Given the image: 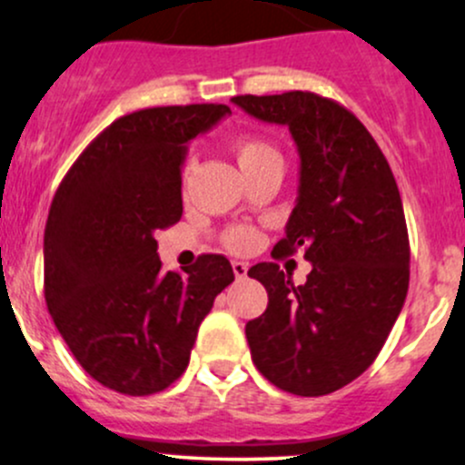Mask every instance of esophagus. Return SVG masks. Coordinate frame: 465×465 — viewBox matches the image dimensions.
I'll return each mask as SVG.
<instances>
[{
    "label": "esophagus",
    "mask_w": 465,
    "mask_h": 465,
    "mask_svg": "<svg viewBox=\"0 0 465 465\" xmlns=\"http://www.w3.org/2000/svg\"><path fill=\"white\" fill-rule=\"evenodd\" d=\"M232 269H233V275H236L238 280L247 278V272H249V264L247 262H241V260H233Z\"/></svg>",
    "instance_id": "obj_1"
}]
</instances>
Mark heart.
Here are the masks:
<instances>
[{
	"label": "heart",
	"instance_id": "obj_1",
	"mask_svg": "<svg viewBox=\"0 0 465 465\" xmlns=\"http://www.w3.org/2000/svg\"><path fill=\"white\" fill-rule=\"evenodd\" d=\"M232 152L241 170L244 172V176L260 170V167L280 163V152L275 150L272 143L253 134L236 136L232 143ZM224 244L233 249V252H249V249L258 244V233L249 227H233L224 233Z\"/></svg>",
	"mask_w": 465,
	"mask_h": 465
}]
</instances>
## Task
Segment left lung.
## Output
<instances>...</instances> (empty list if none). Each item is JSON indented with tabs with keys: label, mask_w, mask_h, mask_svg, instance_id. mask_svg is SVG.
Listing matches in <instances>:
<instances>
[{
	"label": "left lung",
	"mask_w": 465,
	"mask_h": 465,
	"mask_svg": "<svg viewBox=\"0 0 465 465\" xmlns=\"http://www.w3.org/2000/svg\"><path fill=\"white\" fill-rule=\"evenodd\" d=\"M232 101L289 127L298 203L273 256L304 249L313 264L298 287L275 262L249 269L269 293L267 311L244 326L252 360L278 389L329 395L373 364L404 307L411 244L400 190L371 132L338 101L302 90Z\"/></svg>",
	"instance_id": "obj_1"
}]
</instances>
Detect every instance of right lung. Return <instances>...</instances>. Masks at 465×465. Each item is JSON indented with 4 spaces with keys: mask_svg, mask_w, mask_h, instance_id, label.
Returning <instances> with one entry per match:
<instances>
[{
    "mask_svg": "<svg viewBox=\"0 0 465 465\" xmlns=\"http://www.w3.org/2000/svg\"><path fill=\"white\" fill-rule=\"evenodd\" d=\"M232 114L223 104L121 116L61 181L44 233V295L84 371L132 397L185 373L198 326L233 282L229 260L205 253L185 273L161 272L154 233L183 216L187 143Z\"/></svg>",
    "mask_w": 465,
    "mask_h": 465,
    "instance_id": "obj_1",
    "label": "right lung"
}]
</instances>
